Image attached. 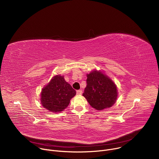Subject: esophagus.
Masks as SVG:
<instances>
[{"mask_svg":"<svg viewBox=\"0 0 159 159\" xmlns=\"http://www.w3.org/2000/svg\"><path fill=\"white\" fill-rule=\"evenodd\" d=\"M82 94V90H77V95L80 96V95H81Z\"/></svg>","mask_w":159,"mask_h":159,"instance_id":"34e87169","label":"esophagus"}]
</instances>
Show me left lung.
<instances>
[{
	"mask_svg": "<svg viewBox=\"0 0 159 159\" xmlns=\"http://www.w3.org/2000/svg\"><path fill=\"white\" fill-rule=\"evenodd\" d=\"M87 77V86L82 96L89 104L98 111L113 106L118 98L115 82L101 70H93Z\"/></svg>",
	"mask_w": 159,
	"mask_h": 159,
	"instance_id": "obj_1",
	"label": "left lung"
}]
</instances>
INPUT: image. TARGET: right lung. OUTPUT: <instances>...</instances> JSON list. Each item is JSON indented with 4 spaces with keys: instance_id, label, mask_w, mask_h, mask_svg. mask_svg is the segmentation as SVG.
<instances>
[{
    "instance_id": "add662e5",
    "label": "right lung",
    "mask_w": 159,
    "mask_h": 159,
    "mask_svg": "<svg viewBox=\"0 0 159 159\" xmlns=\"http://www.w3.org/2000/svg\"><path fill=\"white\" fill-rule=\"evenodd\" d=\"M76 91L65 81L64 76L57 75L41 90V104L53 112H60L69 106Z\"/></svg>"
}]
</instances>
